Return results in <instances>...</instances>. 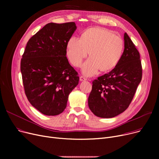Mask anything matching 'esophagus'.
<instances>
[{"mask_svg": "<svg viewBox=\"0 0 159 159\" xmlns=\"http://www.w3.org/2000/svg\"><path fill=\"white\" fill-rule=\"evenodd\" d=\"M87 80V79L84 76H80V81H84V80Z\"/></svg>", "mask_w": 159, "mask_h": 159, "instance_id": "obj_1", "label": "esophagus"}]
</instances>
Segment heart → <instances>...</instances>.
Masks as SVG:
<instances>
[{
  "label": "heart",
  "mask_w": 159,
  "mask_h": 159,
  "mask_svg": "<svg viewBox=\"0 0 159 159\" xmlns=\"http://www.w3.org/2000/svg\"><path fill=\"white\" fill-rule=\"evenodd\" d=\"M122 39L107 30L93 28L82 33L80 39L72 37L68 41L67 55L72 64L81 66L83 59L89 58L82 66V71L91 76L100 69L108 71L116 65L123 50Z\"/></svg>",
  "instance_id": "heart-1"
}]
</instances>
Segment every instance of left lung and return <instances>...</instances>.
Returning <instances> with one entry per match:
<instances>
[{"label": "left lung", "mask_w": 159, "mask_h": 159, "mask_svg": "<svg viewBox=\"0 0 159 159\" xmlns=\"http://www.w3.org/2000/svg\"><path fill=\"white\" fill-rule=\"evenodd\" d=\"M124 50L115 68L93 81L88 106L94 115L112 118L129 107L142 80L140 54L126 33Z\"/></svg>", "instance_id": "obj_1"}]
</instances>
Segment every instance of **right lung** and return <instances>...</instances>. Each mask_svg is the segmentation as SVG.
Returning a JSON list of instances; mask_svg holds the SVG:
<instances>
[{
	"instance_id": "add662e5",
	"label": "right lung",
	"mask_w": 159,
	"mask_h": 159,
	"mask_svg": "<svg viewBox=\"0 0 159 159\" xmlns=\"http://www.w3.org/2000/svg\"><path fill=\"white\" fill-rule=\"evenodd\" d=\"M74 22L48 23L27 43L20 61L24 89L31 104L44 115L54 116L66 107L69 94L79 81L66 57Z\"/></svg>"
}]
</instances>
